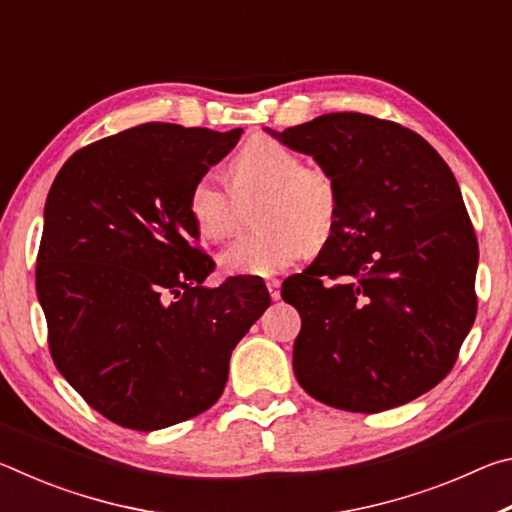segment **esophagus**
I'll use <instances>...</instances> for the list:
<instances>
[{
  "mask_svg": "<svg viewBox=\"0 0 512 512\" xmlns=\"http://www.w3.org/2000/svg\"><path fill=\"white\" fill-rule=\"evenodd\" d=\"M280 280H268L266 282V289H268V293H271V298L273 300H280Z\"/></svg>",
  "mask_w": 512,
  "mask_h": 512,
  "instance_id": "1",
  "label": "esophagus"
}]
</instances>
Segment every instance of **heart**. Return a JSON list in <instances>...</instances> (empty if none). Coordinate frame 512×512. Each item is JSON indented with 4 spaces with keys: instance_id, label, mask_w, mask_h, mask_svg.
I'll return each instance as SVG.
<instances>
[{
    "instance_id": "obj_1",
    "label": "heart",
    "mask_w": 512,
    "mask_h": 512,
    "mask_svg": "<svg viewBox=\"0 0 512 512\" xmlns=\"http://www.w3.org/2000/svg\"><path fill=\"white\" fill-rule=\"evenodd\" d=\"M230 187L212 171L198 173L187 189V212L207 241L230 237L239 201L264 192L255 223L262 230L221 250L228 275L266 277L291 266L307 250L327 244L339 221L341 196L323 167H309L300 153L271 137H253L230 162Z\"/></svg>"
}]
</instances>
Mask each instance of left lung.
<instances>
[{
  "mask_svg": "<svg viewBox=\"0 0 512 512\" xmlns=\"http://www.w3.org/2000/svg\"><path fill=\"white\" fill-rule=\"evenodd\" d=\"M268 133L311 155L341 196L314 264L282 284L302 318L300 386L352 413L431 391L476 318L479 244L452 169L418 133L361 112Z\"/></svg>",
  "mask_w": 512,
  "mask_h": 512,
  "instance_id": "obj_1",
  "label": "left lung"
}]
</instances>
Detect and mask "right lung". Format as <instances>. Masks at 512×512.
<instances>
[{
    "label": "right lung",
    "instance_id": "1",
    "mask_svg": "<svg viewBox=\"0 0 512 512\" xmlns=\"http://www.w3.org/2000/svg\"><path fill=\"white\" fill-rule=\"evenodd\" d=\"M241 133L151 121L76 151L49 189L36 291L51 359L119 427L155 431L210 409L271 305L246 275L205 287L214 262L187 212L192 180Z\"/></svg>",
    "mask_w": 512,
    "mask_h": 512
}]
</instances>
